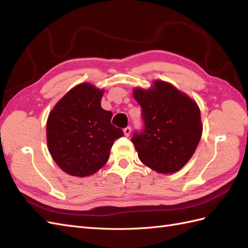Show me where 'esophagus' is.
Here are the masks:
<instances>
[{"instance_id":"1","label":"esophagus","mask_w":248,"mask_h":248,"mask_svg":"<svg viewBox=\"0 0 248 248\" xmlns=\"http://www.w3.org/2000/svg\"><path fill=\"white\" fill-rule=\"evenodd\" d=\"M123 132H124L125 137H129L130 133H131V128H130V127H126V128L123 129Z\"/></svg>"}]
</instances>
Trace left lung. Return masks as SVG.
Listing matches in <instances>:
<instances>
[{
    "label": "left lung",
    "instance_id": "1",
    "mask_svg": "<svg viewBox=\"0 0 248 248\" xmlns=\"http://www.w3.org/2000/svg\"><path fill=\"white\" fill-rule=\"evenodd\" d=\"M145 127L131 139L140 161L160 174L181 170L199 145L202 126L197 102L170 82L154 80L148 90L136 88Z\"/></svg>",
    "mask_w": 248,
    "mask_h": 248
}]
</instances>
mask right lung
Masks as SVG:
<instances>
[{"label": "right lung", "instance_id": "1", "mask_svg": "<svg viewBox=\"0 0 248 248\" xmlns=\"http://www.w3.org/2000/svg\"><path fill=\"white\" fill-rule=\"evenodd\" d=\"M104 90L89 82L72 88L49 112L46 141L62 170L87 177L107 163L114 141L123 131L111 125L112 112L101 108Z\"/></svg>", "mask_w": 248, "mask_h": 248}]
</instances>
